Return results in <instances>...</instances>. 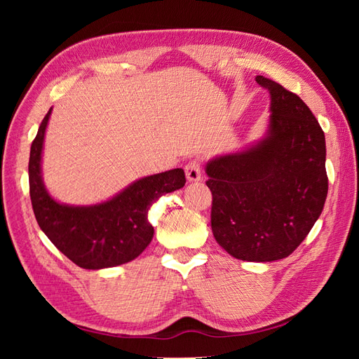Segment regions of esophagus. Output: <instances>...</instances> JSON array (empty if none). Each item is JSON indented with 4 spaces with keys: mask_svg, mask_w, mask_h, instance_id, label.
Listing matches in <instances>:
<instances>
[{
    "mask_svg": "<svg viewBox=\"0 0 359 359\" xmlns=\"http://www.w3.org/2000/svg\"><path fill=\"white\" fill-rule=\"evenodd\" d=\"M186 177L189 182H196L202 178V170H201V161L199 160H191L186 165Z\"/></svg>",
    "mask_w": 359,
    "mask_h": 359,
    "instance_id": "34e87169",
    "label": "esophagus"
}]
</instances>
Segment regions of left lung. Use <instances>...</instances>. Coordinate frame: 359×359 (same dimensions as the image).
<instances>
[{"instance_id": "left-lung-1", "label": "left lung", "mask_w": 359, "mask_h": 359, "mask_svg": "<svg viewBox=\"0 0 359 359\" xmlns=\"http://www.w3.org/2000/svg\"><path fill=\"white\" fill-rule=\"evenodd\" d=\"M271 97L266 135L240 153L206 163L211 229L247 262L287 257L309 235L328 193L325 135L309 106L280 83L256 76Z\"/></svg>"}]
</instances>
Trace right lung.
I'll return each instance as SVG.
<instances>
[{"label":"right lung","mask_w":359,"mask_h":359,"mask_svg":"<svg viewBox=\"0 0 359 359\" xmlns=\"http://www.w3.org/2000/svg\"><path fill=\"white\" fill-rule=\"evenodd\" d=\"M52 107L29 151L28 175L32 210L40 229L62 255L85 269L118 266L136 259L154 236L148 210L160 196L186 184L182 169L140 178L112 199L88 206L60 203L41 178V151Z\"/></svg>","instance_id":"right-lung-1"}]
</instances>
